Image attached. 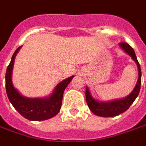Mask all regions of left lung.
<instances>
[{
    "label": "left lung",
    "mask_w": 146,
    "mask_h": 146,
    "mask_svg": "<svg viewBox=\"0 0 146 146\" xmlns=\"http://www.w3.org/2000/svg\"><path fill=\"white\" fill-rule=\"evenodd\" d=\"M119 44L125 52H127L128 54L131 56L133 60H134L136 64L137 65L138 80L136 84L134 90H133V92L128 96L127 98L110 102H99L94 100L90 94L89 89L86 88V98L87 105H88L90 110L92 111L94 114L98 115L99 117H115V116H117V115L122 113L130 107L133 102H134V100L139 94L141 83V71L139 62L136 56L135 52H134L133 48L126 42H121Z\"/></svg>",
    "instance_id": "left-lung-1"
}]
</instances>
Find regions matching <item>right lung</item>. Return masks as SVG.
<instances>
[{
    "label": "right lung",
    "instance_id": "right-lung-1",
    "mask_svg": "<svg viewBox=\"0 0 146 146\" xmlns=\"http://www.w3.org/2000/svg\"><path fill=\"white\" fill-rule=\"evenodd\" d=\"M21 48H17L12 56L10 63L7 67L5 74V88L9 102L15 109L25 118L30 121H44L56 116L60 110L63 94L65 88L72 81L74 76L60 82L52 94L46 98H28L19 94L12 83V70L14 64L15 56Z\"/></svg>",
    "mask_w": 146,
    "mask_h": 146
}]
</instances>
